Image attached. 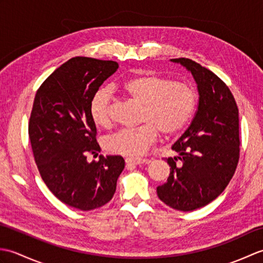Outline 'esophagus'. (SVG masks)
I'll use <instances>...</instances> for the list:
<instances>
[{
  "instance_id": "esophagus-1",
  "label": "esophagus",
  "mask_w": 263,
  "mask_h": 263,
  "mask_svg": "<svg viewBox=\"0 0 263 263\" xmlns=\"http://www.w3.org/2000/svg\"><path fill=\"white\" fill-rule=\"evenodd\" d=\"M125 163L126 165H141V164H148L149 160L144 158H126Z\"/></svg>"
}]
</instances>
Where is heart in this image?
Here are the masks:
<instances>
[{
	"label": "heart",
	"mask_w": 263,
	"mask_h": 263,
	"mask_svg": "<svg viewBox=\"0 0 263 263\" xmlns=\"http://www.w3.org/2000/svg\"><path fill=\"white\" fill-rule=\"evenodd\" d=\"M120 90L142 106V125L121 130L105 140L106 149L126 157L146 154L157 140L158 131L165 137L182 131L192 119L197 104L191 87L149 72L128 78L122 82ZM110 100V92L105 88L99 89L91 99L90 116L99 127L111 125Z\"/></svg>",
	"instance_id": "heart-1"
}]
</instances>
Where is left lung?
Here are the masks:
<instances>
[{
    "label": "left lung",
    "instance_id": "1",
    "mask_svg": "<svg viewBox=\"0 0 263 263\" xmlns=\"http://www.w3.org/2000/svg\"><path fill=\"white\" fill-rule=\"evenodd\" d=\"M171 61L192 73L199 105L187 130L173 144L177 156L167 158L171 173L157 194L173 209L192 211L215 200L235 173L241 143L238 108L230 88L214 72L190 59Z\"/></svg>",
    "mask_w": 263,
    "mask_h": 263
}]
</instances>
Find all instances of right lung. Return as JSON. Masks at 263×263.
I'll use <instances>...</instances> for the list:
<instances>
[{"label": "right lung", "mask_w": 263, "mask_h": 263, "mask_svg": "<svg viewBox=\"0 0 263 263\" xmlns=\"http://www.w3.org/2000/svg\"><path fill=\"white\" fill-rule=\"evenodd\" d=\"M119 64L77 57L55 70L36 92L29 120L33 157L51 192L63 203L83 211L111 200L125 161L121 156L98 155L90 102Z\"/></svg>", "instance_id": "obj_1"}]
</instances>
